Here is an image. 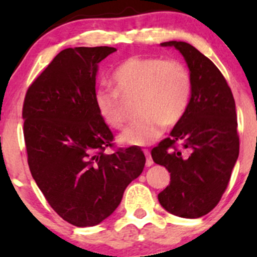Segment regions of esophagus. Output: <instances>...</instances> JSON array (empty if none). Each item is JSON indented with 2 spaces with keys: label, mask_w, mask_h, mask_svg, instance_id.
I'll use <instances>...</instances> for the list:
<instances>
[{
  "label": "esophagus",
  "mask_w": 257,
  "mask_h": 257,
  "mask_svg": "<svg viewBox=\"0 0 257 257\" xmlns=\"http://www.w3.org/2000/svg\"><path fill=\"white\" fill-rule=\"evenodd\" d=\"M144 153H145V156H146V166L147 167H151L152 164H153L151 153H150L149 150H145V151H144Z\"/></svg>",
  "instance_id": "obj_1"
}]
</instances>
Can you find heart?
Listing matches in <instances>:
<instances>
[{
    "label": "heart",
    "instance_id": "b5f03b06",
    "mask_svg": "<svg viewBox=\"0 0 257 257\" xmlns=\"http://www.w3.org/2000/svg\"><path fill=\"white\" fill-rule=\"evenodd\" d=\"M116 90L100 87L94 95L96 110L112 128L124 124L122 98L137 96L139 120L119 134L123 145L147 146L163 134L164 125L181 120L192 94V78L184 64L159 58L132 57L112 73Z\"/></svg>",
    "mask_w": 257,
    "mask_h": 257
}]
</instances>
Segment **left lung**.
Listing matches in <instances>:
<instances>
[{"mask_svg":"<svg viewBox=\"0 0 257 257\" xmlns=\"http://www.w3.org/2000/svg\"><path fill=\"white\" fill-rule=\"evenodd\" d=\"M161 46L174 47L185 58L192 94L170 138L151 151L153 162L170 173V184L158 194V200L170 214L197 219L220 202L239 155L235 102L222 73L198 49L178 41ZM176 143L187 155H182Z\"/></svg>","mask_w":257,"mask_h":257,"instance_id":"left-lung-1","label":"left lung"}]
</instances>
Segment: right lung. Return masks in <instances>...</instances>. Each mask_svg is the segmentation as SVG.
I'll use <instances>...</instances> for the list:
<instances>
[{"label":"right lung","instance_id":"1","mask_svg":"<svg viewBox=\"0 0 257 257\" xmlns=\"http://www.w3.org/2000/svg\"><path fill=\"white\" fill-rule=\"evenodd\" d=\"M113 47L61 51L26 91L23 119L32 178L59 216L77 227L107 219L143 173L137 146L106 153L113 135L96 110L99 63Z\"/></svg>","mask_w":257,"mask_h":257}]
</instances>
